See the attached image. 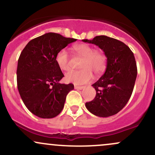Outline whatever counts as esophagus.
Segmentation results:
<instances>
[{
    "instance_id": "obj_1",
    "label": "esophagus",
    "mask_w": 155,
    "mask_h": 155,
    "mask_svg": "<svg viewBox=\"0 0 155 155\" xmlns=\"http://www.w3.org/2000/svg\"><path fill=\"white\" fill-rule=\"evenodd\" d=\"M74 88L76 89V90H82V89L84 88V87H83V86H76V85H75V86H74Z\"/></svg>"
}]
</instances>
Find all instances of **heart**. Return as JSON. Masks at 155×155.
<instances>
[{"label":"heart","instance_id":"heart-1","mask_svg":"<svg viewBox=\"0 0 155 155\" xmlns=\"http://www.w3.org/2000/svg\"><path fill=\"white\" fill-rule=\"evenodd\" d=\"M76 54L82 58L79 64V71H71L65 76L67 82L76 84H85L92 78V73L100 74L104 71L106 65V57L102 51L94 50L91 46L86 44H76L73 47ZM55 62L62 71L70 68V62L68 51L65 49H60L55 56Z\"/></svg>","mask_w":155,"mask_h":155}]
</instances>
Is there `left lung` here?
<instances>
[{"label": "left lung", "instance_id": "1", "mask_svg": "<svg viewBox=\"0 0 155 155\" xmlns=\"http://www.w3.org/2000/svg\"><path fill=\"white\" fill-rule=\"evenodd\" d=\"M82 41L98 46L107 58L106 72L92 84L95 97L85 106L95 116H113L124 107L132 95L137 76L134 54L123 42L106 35Z\"/></svg>", "mask_w": 155, "mask_h": 155}]
</instances>
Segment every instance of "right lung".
<instances>
[{"label":"right lung","instance_id":"right-lung-1","mask_svg":"<svg viewBox=\"0 0 155 155\" xmlns=\"http://www.w3.org/2000/svg\"><path fill=\"white\" fill-rule=\"evenodd\" d=\"M76 41L58 33H45L30 41L19 55L17 88L23 103L35 116L53 118L63 110L66 95L74 86L59 83L64 75L55 56Z\"/></svg>","mask_w":155,"mask_h":155}]
</instances>
